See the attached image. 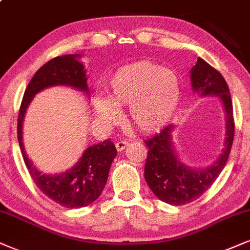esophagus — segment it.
<instances>
[{"mask_svg":"<svg viewBox=\"0 0 250 250\" xmlns=\"http://www.w3.org/2000/svg\"><path fill=\"white\" fill-rule=\"evenodd\" d=\"M127 145H128L127 141L119 140V141H117L116 148H117V150H118V152H122V150H124L126 147H127Z\"/></svg>","mask_w":250,"mask_h":250,"instance_id":"34e87169","label":"esophagus"}]
</instances>
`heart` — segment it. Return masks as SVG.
<instances>
[{
    "label": "heart",
    "instance_id": "heart-1",
    "mask_svg": "<svg viewBox=\"0 0 250 250\" xmlns=\"http://www.w3.org/2000/svg\"><path fill=\"white\" fill-rule=\"evenodd\" d=\"M109 101H96L97 116L106 123L118 122L117 106L128 105L132 125L141 132H155L171 118L181 95L177 74L149 61L122 67L107 85Z\"/></svg>",
    "mask_w": 250,
    "mask_h": 250
}]
</instances>
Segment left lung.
Returning a JSON list of instances; mask_svg holds the SVG:
<instances>
[{
  "mask_svg": "<svg viewBox=\"0 0 250 250\" xmlns=\"http://www.w3.org/2000/svg\"><path fill=\"white\" fill-rule=\"evenodd\" d=\"M191 85L200 96H219L226 115V139L217 161L205 168L193 169L180 161L172 146L174 126L163 127L145 140L148 147L145 165V180L153 193L170 205H184L198 199L217 180L229 160L234 138L233 104L224 76L211 64L198 58L191 69Z\"/></svg>",
  "mask_w": 250,
  "mask_h": 250,
  "instance_id": "obj_1",
  "label": "left lung"
}]
</instances>
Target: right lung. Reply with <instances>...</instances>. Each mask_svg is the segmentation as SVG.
I'll list each match as a JSON object with an SVG mask.
<instances>
[{
  "label": "right lung",
  "mask_w": 250,
  "mask_h": 250,
  "mask_svg": "<svg viewBox=\"0 0 250 250\" xmlns=\"http://www.w3.org/2000/svg\"><path fill=\"white\" fill-rule=\"evenodd\" d=\"M80 54L57 57L37 70L27 84L18 113L17 135L21 152L31 177L39 190L64 208H80L95 202L103 191L117 149L110 139L84 150L81 159L69 170L58 175L42 174L27 158L23 145V120L30 102L42 89L53 85H68L84 91L89 96L87 75Z\"/></svg>",
  "instance_id": "1"
}]
</instances>
